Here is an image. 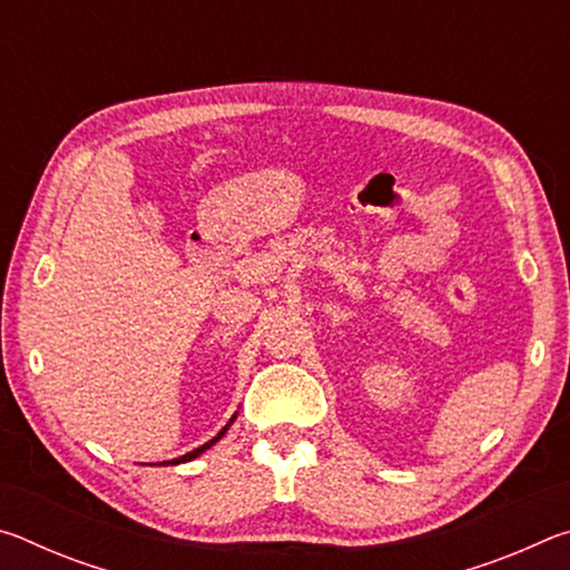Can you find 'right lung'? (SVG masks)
I'll return each mask as SVG.
<instances>
[{
    "instance_id": "obj_1",
    "label": "right lung",
    "mask_w": 570,
    "mask_h": 570,
    "mask_svg": "<svg viewBox=\"0 0 570 570\" xmlns=\"http://www.w3.org/2000/svg\"><path fill=\"white\" fill-rule=\"evenodd\" d=\"M234 420H236V417H230V422H234ZM230 422H228V424H230ZM228 424H226V428H224V430H220V432H218V435H216L214 440H208V442H206V445H200V448H196V450H193V452H188V455H183V458H178V460H170V465H178V462H188V460H193V458H198V455H200V452H204V450H208L210 445H214V442H218L220 438H224V435H226Z\"/></svg>"
}]
</instances>
